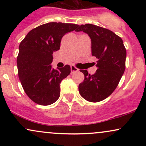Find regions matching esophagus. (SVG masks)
Instances as JSON below:
<instances>
[{"mask_svg":"<svg viewBox=\"0 0 146 146\" xmlns=\"http://www.w3.org/2000/svg\"><path fill=\"white\" fill-rule=\"evenodd\" d=\"M78 71H79L78 68L75 67V66H71V74H73V73H75V72H78Z\"/></svg>","mask_w":146,"mask_h":146,"instance_id":"obj_1","label":"esophagus"}]
</instances>
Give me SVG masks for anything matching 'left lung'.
<instances>
[{
    "label": "left lung",
    "instance_id": "8db88e82",
    "mask_svg": "<svg viewBox=\"0 0 146 146\" xmlns=\"http://www.w3.org/2000/svg\"><path fill=\"white\" fill-rule=\"evenodd\" d=\"M75 31L88 35L92 56L98 59L94 74L80 70L84 80L79 84L80 94L88 102L102 101L113 93L124 73L126 50L123 40L110 30L91 24L80 25Z\"/></svg>",
    "mask_w": 146,
    "mask_h": 146
}]
</instances>
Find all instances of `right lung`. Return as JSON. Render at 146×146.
I'll return each instance as SVG.
<instances>
[{"label": "right lung", "instance_id": "add662e5", "mask_svg": "<svg viewBox=\"0 0 146 146\" xmlns=\"http://www.w3.org/2000/svg\"><path fill=\"white\" fill-rule=\"evenodd\" d=\"M78 25L48 23L27 33L19 45L17 66L19 80L27 96L38 104L48 106L58 100L60 83L71 73V66L52 68L53 52L62 38Z\"/></svg>", "mask_w": 146, "mask_h": 146}]
</instances>
